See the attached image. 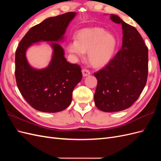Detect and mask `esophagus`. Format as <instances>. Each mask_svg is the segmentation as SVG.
<instances>
[{"instance_id": "esophagus-1", "label": "esophagus", "mask_w": 161, "mask_h": 161, "mask_svg": "<svg viewBox=\"0 0 161 161\" xmlns=\"http://www.w3.org/2000/svg\"><path fill=\"white\" fill-rule=\"evenodd\" d=\"M82 75H83V76H86L91 74V72L89 70L84 69L82 70Z\"/></svg>"}]
</instances>
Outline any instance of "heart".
<instances>
[{
    "instance_id": "1",
    "label": "heart",
    "mask_w": 161,
    "mask_h": 161,
    "mask_svg": "<svg viewBox=\"0 0 161 161\" xmlns=\"http://www.w3.org/2000/svg\"><path fill=\"white\" fill-rule=\"evenodd\" d=\"M76 38L69 43V51L79 57L88 52L89 62L96 67L111 60L118 44L114 35L99 27L83 29L78 33Z\"/></svg>"
}]
</instances>
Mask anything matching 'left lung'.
Wrapping results in <instances>:
<instances>
[{"label":"left lung","instance_id":"1","mask_svg":"<svg viewBox=\"0 0 161 161\" xmlns=\"http://www.w3.org/2000/svg\"><path fill=\"white\" fill-rule=\"evenodd\" d=\"M110 19L122 26L123 42L113 59L94 73L97 79L95 103L104 112L122 111L132 105L147 84L148 71V47L139 32L118 16L111 14Z\"/></svg>","mask_w":161,"mask_h":161}]
</instances>
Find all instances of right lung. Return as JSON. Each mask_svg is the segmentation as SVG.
<instances>
[{"instance_id": "obj_1", "label": "right lung", "mask_w": 161, "mask_h": 161, "mask_svg": "<svg viewBox=\"0 0 161 161\" xmlns=\"http://www.w3.org/2000/svg\"><path fill=\"white\" fill-rule=\"evenodd\" d=\"M76 15L69 12L46 19L32 27L19 43L15 53V79L21 94L33 108L56 113L69 107L72 91L81 80L80 66L68 62L64 50L53 43L52 59L46 69L36 70L28 64L25 52L32 43L60 40L69 23Z\"/></svg>"}]
</instances>
